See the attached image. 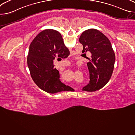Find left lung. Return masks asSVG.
<instances>
[{
  "label": "left lung",
  "instance_id": "1",
  "mask_svg": "<svg viewBox=\"0 0 135 135\" xmlns=\"http://www.w3.org/2000/svg\"><path fill=\"white\" fill-rule=\"evenodd\" d=\"M79 41L83 45L82 53H91L87 63L90 82L83 91H95L104 87L110 80L115 60V53L108 38L99 30L90 29L81 35Z\"/></svg>",
  "mask_w": 135,
  "mask_h": 135
}]
</instances>
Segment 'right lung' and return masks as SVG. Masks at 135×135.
<instances>
[{
  "instance_id": "right-lung-1",
  "label": "right lung",
  "mask_w": 135,
  "mask_h": 135,
  "mask_svg": "<svg viewBox=\"0 0 135 135\" xmlns=\"http://www.w3.org/2000/svg\"><path fill=\"white\" fill-rule=\"evenodd\" d=\"M69 55V51L58 31L46 29L38 34L30 45L27 57L28 66L36 84L50 93L66 91L69 86L60 80L53 60L56 57L64 59Z\"/></svg>"
}]
</instances>
